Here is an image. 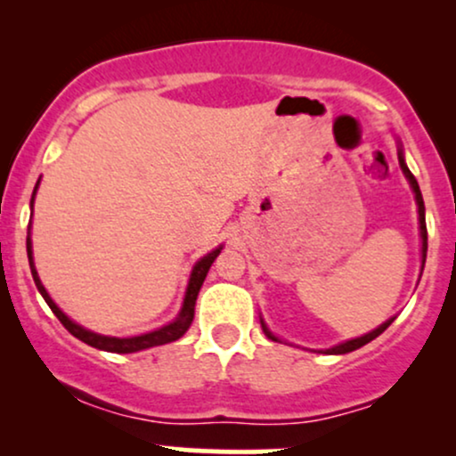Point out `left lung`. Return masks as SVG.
<instances>
[{
  "mask_svg": "<svg viewBox=\"0 0 456 456\" xmlns=\"http://www.w3.org/2000/svg\"><path fill=\"white\" fill-rule=\"evenodd\" d=\"M399 165H401L403 174H405L407 180H410V184H411V188H413V192H416V203H418V218H420V235H422V265H425V259H427V221H425V201H422V192H420V186H418L416 177H413L411 171L407 169L405 160H403V151H399ZM392 322H395V317L388 319V322H386V323H381V326H379V328H375L373 332L364 334V337H360V338H352V341H347V343H341V345H337V347L328 349V354H349V352H354V349L362 347V345L370 343V341H373V338H378L379 334L384 332V330L388 328ZM261 326H264V323H261ZM264 332H265V337L272 338V341H276V337H274V334L268 332V328H265V326H264Z\"/></svg>",
  "mask_w": 456,
  "mask_h": 456,
  "instance_id": "left-lung-1",
  "label": "left lung"
}]
</instances>
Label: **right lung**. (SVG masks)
I'll list each match as a JSON object with an SVG mask.
<instances>
[{
    "label": "right lung",
    "instance_id": "right-lung-1",
    "mask_svg": "<svg viewBox=\"0 0 456 456\" xmlns=\"http://www.w3.org/2000/svg\"><path fill=\"white\" fill-rule=\"evenodd\" d=\"M38 186V184H36ZM36 192V191H34ZM31 203H34V199H31ZM223 248V246H221ZM221 248L212 250V253H208L206 257L199 259L195 264V268H192V274H191V281H188V289H186V297H184V305H182V311L180 315L174 323H169V326L165 328H159L154 330V332H148V334H141V337H130V338H115V337H102V334H96V332H90V330L77 326L75 322H70L64 313L57 308V305L53 300H51V296L46 294V289L43 287V282L38 279V272L34 268V261H31V242L28 238V257H29V268H31V276H34V282L36 287H38V291L43 294L45 302L49 305L51 311L55 313V317L60 319L61 326H64L68 332L72 334V337H77L78 341L92 345V347L96 349H102V352H113V354H133V352H141V349H148V347H156V345H165V343H174L177 341L180 337H184V332L188 328H191L192 323V317H195V302H197V296H199V289H201L203 281H206L208 276V270H210V265L214 264V259L218 257V253H221Z\"/></svg>",
    "mask_w": 456,
    "mask_h": 456
}]
</instances>
